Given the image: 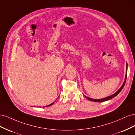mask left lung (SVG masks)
Masks as SVG:
<instances>
[{
  "label": "left lung",
  "instance_id": "8db88e82",
  "mask_svg": "<svg viewBox=\"0 0 135 135\" xmlns=\"http://www.w3.org/2000/svg\"><path fill=\"white\" fill-rule=\"evenodd\" d=\"M127 72H126V77H125V79H124V82H123V84H122L121 87H120L119 89H118V91H117V92H115V93L113 94V95H110V96L107 97H105V98H104V99H91V98H89V97H87V96H85V97H86L87 99H88L89 100H91V101H94V102H99V103H101V102H104V101H108V100H110V99H112V98H113V97H115L116 96H117V95H118V94H119V93H120V92L122 91V89L123 88V87H124V85H125V83H126V79H127Z\"/></svg>",
  "mask_w": 135,
  "mask_h": 135
}]
</instances>
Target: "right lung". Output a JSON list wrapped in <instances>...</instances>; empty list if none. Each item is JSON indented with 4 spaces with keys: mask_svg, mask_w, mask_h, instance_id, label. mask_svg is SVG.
<instances>
[{
    "mask_svg": "<svg viewBox=\"0 0 135 135\" xmlns=\"http://www.w3.org/2000/svg\"><path fill=\"white\" fill-rule=\"evenodd\" d=\"M54 104V103H52V104H50V105H47V106H46V107H43V108H44V107H50V106H51V105H52L53 104Z\"/></svg>",
    "mask_w": 135,
    "mask_h": 135,
    "instance_id": "add662e5",
    "label": "right lung"
}]
</instances>
